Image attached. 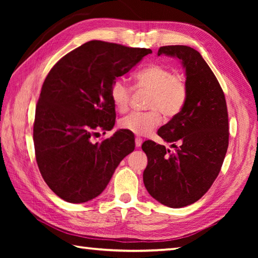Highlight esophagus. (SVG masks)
Wrapping results in <instances>:
<instances>
[{
    "label": "esophagus",
    "instance_id": "1",
    "mask_svg": "<svg viewBox=\"0 0 258 258\" xmlns=\"http://www.w3.org/2000/svg\"><path fill=\"white\" fill-rule=\"evenodd\" d=\"M142 143H143V141H142V139H140V138H136L135 139V145H136V147H140L142 145Z\"/></svg>",
    "mask_w": 258,
    "mask_h": 258
}]
</instances>
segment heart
Here are the masks:
<instances>
[{"instance_id":"heart-1","label":"heart","mask_w":258,"mask_h":258,"mask_svg":"<svg viewBox=\"0 0 258 258\" xmlns=\"http://www.w3.org/2000/svg\"><path fill=\"white\" fill-rule=\"evenodd\" d=\"M135 87L151 93L147 102L149 112H132L119 120V126L139 136L150 135L161 124V111L173 117L184 106L187 98V85L184 78L174 75L161 64H151L135 75ZM132 90L124 80H116L111 87V100L118 112L127 111Z\"/></svg>"}]
</instances>
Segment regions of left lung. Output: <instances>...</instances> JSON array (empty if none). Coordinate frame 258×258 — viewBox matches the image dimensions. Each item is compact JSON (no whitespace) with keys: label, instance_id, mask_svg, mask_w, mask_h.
<instances>
[{"label":"left lung","instance_id":"8db88e82","mask_svg":"<svg viewBox=\"0 0 258 258\" xmlns=\"http://www.w3.org/2000/svg\"><path fill=\"white\" fill-rule=\"evenodd\" d=\"M162 54L182 62L187 98L157 132L175 151L153 141L142 145L147 156L143 180L153 199L179 208L199 201L218 176L228 147V114L222 87L200 52L168 45L160 47L157 55Z\"/></svg>","mask_w":258,"mask_h":258}]
</instances>
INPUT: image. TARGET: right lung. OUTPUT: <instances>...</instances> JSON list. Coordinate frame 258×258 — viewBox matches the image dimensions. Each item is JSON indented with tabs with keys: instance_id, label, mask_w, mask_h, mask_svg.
I'll return each mask as SVG.
<instances>
[{
	"instance_id": "right-lung-1",
	"label": "right lung",
	"mask_w": 258,
	"mask_h": 258,
	"mask_svg": "<svg viewBox=\"0 0 258 258\" xmlns=\"http://www.w3.org/2000/svg\"><path fill=\"white\" fill-rule=\"evenodd\" d=\"M151 53L150 48L90 41L63 56L47 74L35 109L33 140L42 177L62 200L79 204L95 199L120 161L134 151V136L126 130L101 143L91 138L115 124V80Z\"/></svg>"
}]
</instances>
